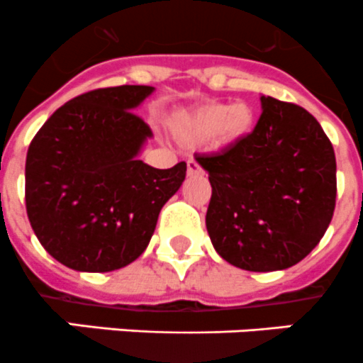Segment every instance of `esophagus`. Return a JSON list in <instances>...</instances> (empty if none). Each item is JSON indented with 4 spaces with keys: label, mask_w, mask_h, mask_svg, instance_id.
<instances>
[{
    "label": "esophagus",
    "mask_w": 363,
    "mask_h": 363,
    "mask_svg": "<svg viewBox=\"0 0 363 363\" xmlns=\"http://www.w3.org/2000/svg\"><path fill=\"white\" fill-rule=\"evenodd\" d=\"M201 173H203V169H201L199 164H197L196 160H189V162H186V174H189V177H199Z\"/></svg>",
    "instance_id": "1"
}]
</instances>
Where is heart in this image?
<instances>
[{
    "label": "heart",
    "instance_id": "heart-1",
    "mask_svg": "<svg viewBox=\"0 0 363 363\" xmlns=\"http://www.w3.org/2000/svg\"><path fill=\"white\" fill-rule=\"evenodd\" d=\"M256 128V113L247 102H206L178 114L173 130L182 141H213L217 148H231L245 141Z\"/></svg>",
    "mask_w": 363,
    "mask_h": 363
}]
</instances>
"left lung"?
Here are the masks:
<instances>
[{
    "label": "left lung",
    "mask_w": 363,
    "mask_h": 363,
    "mask_svg": "<svg viewBox=\"0 0 363 363\" xmlns=\"http://www.w3.org/2000/svg\"><path fill=\"white\" fill-rule=\"evenodd\" d=\"M245 141L196 155L208 173L206 229L222 259L249 272L286 270L319 243L335 210L332 143L311 113L261 96Z\"/></svg>",
    "instance_id": "8db88e82"
}]
</instances>
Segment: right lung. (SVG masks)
I'll return each mask as SVG.
<instances>
[{
    "mask_svg": "<svg viewBox=\"0 0 363 363\" xmlns=\"http://www.w3.org/2000/svg\"><path fill=\"white\" fill-rule=\"evenodd\" d=\"M153 86L79 95L37 132L26 157V211L38 242L65 267L113 272L148 247L186 164L157 169L139 160L153 138L134 111Z\"/></svg>",
    "mask_w": 363,
    "mask_h": 363,
    "instance_id": "right-lung-1",
    "label": "right lung"
}]
</instances>
